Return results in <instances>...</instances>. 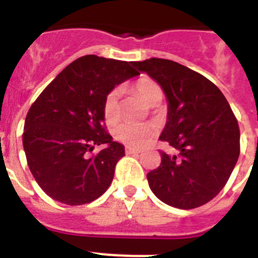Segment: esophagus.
<instances>
[{"instance_id": "1", "label": "esophagus", "mask_w": 258, "mask_h": 258, "mask_svg": "<svg viewBox=\"0 0 258 258\" xmlns=\"http://www.w3.org/2000/svg\"><path fill=\"white\" fill-rule=\"evenodd\" d=\"M125 153L127 154H141V150H138V149H134V147H130V146H127L125 147Z\"/></svg>"}]
</instances>
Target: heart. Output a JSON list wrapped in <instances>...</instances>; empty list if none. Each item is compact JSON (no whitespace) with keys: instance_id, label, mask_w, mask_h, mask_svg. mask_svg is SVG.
Returning <instances> with one entry per match:
<instances>
[{"instance_id":"obj_1","label":"heart","mask_w":258,"mask_h":258,"mask_svg":"<svg viewBox=\"0 0 258 258\" xmlns=\"http://www.w3.org/2000/svg\"><path fill=\"white\" fill-rule=\"evenodd\" d=\"M135 91L143 99L146 104L157 105L163 99V91L158 83L143 79L135 84ZM103 116L107 121L112 123L119 117V104H117V89H112L105 95L101 105ZM115 137L131 147H142L153 141L157 135V128L150 123L145 124H133V123H120L113 128Z\"/></svg>"}]
</instances>
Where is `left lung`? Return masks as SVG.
<instances>
[{
    "mask_svg": "<svg viewBox=\"0 0 258 258\" xmlns=\"http://www.w3.org/2000/svg\"><path fill=\"white\" fill-rule=\"evenodd\" d=\"M165 91L169 112L159 137L175 154L161 151V166L147 174L165 204L196 209L222 190L240 155V128L218 87L179 62L149 58L133 64Z\"/></svg>",
    "mask_w": 258,
    "mask_h": 258,
    "instance_id": "obj_1",
    "label": "left lung"
}]
</instances>
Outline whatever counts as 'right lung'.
<instances>
[{
	"label": "right lung",
	"mask_w": 258,
	"mask_h": 258,
	"mask_svg": "<svg viewBox=\"0 0 258 258\" xmlns=\"http://www.w3.org/2000/svg\"><path fill=\"white\" fill-rule=\"evenodd\" d=\"M139 75L130 62L87 54L66 67L28 111L26 161L44 191L76 206L104 194L124 146L107 133L101 105L115 86ZM107 144L89 156L95 145Z\"/></svg>",
	"instance_id": "right-lung-1"
}]
</instances>
